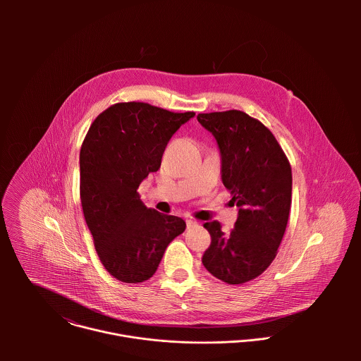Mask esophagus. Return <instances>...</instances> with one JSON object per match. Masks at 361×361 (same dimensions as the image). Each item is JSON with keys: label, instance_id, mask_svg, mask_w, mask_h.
<instances>
[{"label": "esophagus", "instance_id": "obj_1", "mask_svg": "<svg viewBox=\"0 0 361 361\" xmlns=\"http://www.w3.org/2000/svg\"><path fill=\"white\" fill-rule=\"evenodd\" d=\"M197 222L195 221V219H192V218H188L186 219V225H188V228H190V226H195Z\"/></svg>", "mask_w": 361, "mask_h": 361}]
</instances>
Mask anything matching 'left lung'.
I'll use <instances>...</instances> for the list:
<instances>
[{"mask_svg": "<svg viewBox=\"0 0 361 361\" xmlns=\"http://www.w3.org/2000/svg\"><path fill=\"white\" fill-rule=\"evenodd\" d=\"M216 140L221 178L239 207L235 228L218 221L204 228L211 245L202 258L215 278L240 285L261 275L278 253L292 204V168L275 136L243 111L199 114Z\"/></svg>", "mask_w": 361, "mask_h": 361, "instance_id": "left-lung-1", "label": "left lung"}]
</instances>
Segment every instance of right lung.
<instances>
[{
	"instance_id": "right-lung-1",
	"label": "right lung",
	"mask_w": 361,
	"mask_h": 361,
	"mask_svg": "<svg viewBox=\"0 0 361 361\" xmlns=\"http://www.w3.org/2000/svg\"><path fill=\"white\" fill-rule=\"evenodd\" d=\"M195 112L147 103H118L92 123L80 149V202L105 269L118 281L150 279L168 245L186 228L175 215L147 208L139 185L161 166L172 135Z\"/></svg>"
}]
</instances>
